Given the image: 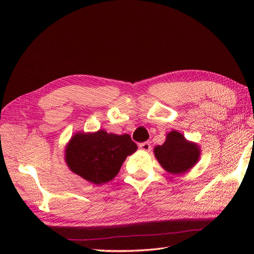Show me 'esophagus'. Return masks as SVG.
Instances as JSON below:
<instances>
[{
  "label": "esophagus",
  "instance_id": "obj_1",
  "mask_svg": "<svg viewBox=\"0 0 254 254\" xmlns=\"http://www.w3.org/2000/svg\"><path fill=\"white\" fill-rule=\"evenodd\" d=\"M138 147H139V149L144 150V152H149V150H150V144H149V142H144V143L139 144Z\"/></svg>",
  "mask_w": 254,
  "mask_h": 254
}]
</instances>
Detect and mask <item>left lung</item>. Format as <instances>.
I'll use <instances>...</instances> for the list:
<instances>
[{
  "label": "left lung",
  "instance_id": "8db88e82",
  "mask_svg": "<svg viewBox=\"0 0 254 254\" xmlns=\"http://www.w3.org/2000/svg\"><path fill=\"white\" fill-rule=\"evenodd\" d=\"M160 166L170 175H183L192 169L201 156L199 145L188 141L182 133L172 130L167 133L163 145L154 148Z\"/></svg>",
  "mask_w": 254,
  "mask_h": 254
}]
</instances>
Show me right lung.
I'll return each instance as SVG.
<instances>
[{"instance_id":"add662e5","label":"right lung","mask_w":254,"mask_h":254,"mask_svg":"<svg viewBox=\"0 0 254 254\" xmlns=\"http://www.w3.org/2000/svg\"><path fill=\"white\" fill-rule=\"evenodd\" d=\"M137 145L128 134L77 132L64 150L68 169L94 185H102L115 178L128 155L135 153Z\"/></svg>"}]
</instances>
